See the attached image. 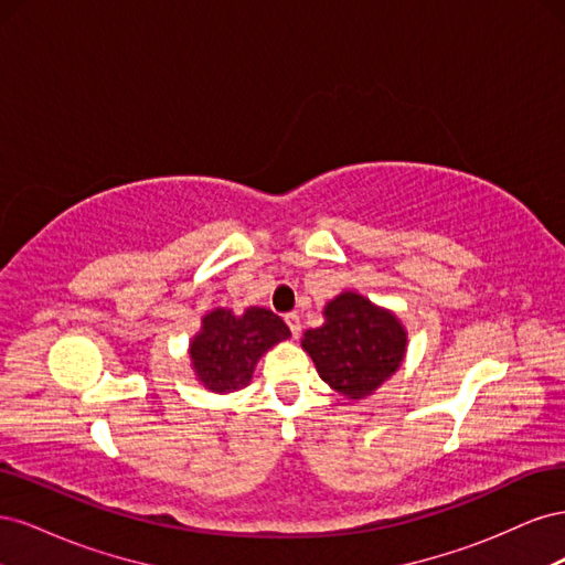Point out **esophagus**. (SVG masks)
Segmentation results:
<instances>
[{"instance_id":"34e87169","label":"esophagus","mask_w":565,"mask_h":565,"mask_svg":"<svg viewBox=\"0 0 565 565\" xmlns=\"http://www.w3.org/2000/svg\"><path fill=\"white\" fill-rule=\"evenodd\" d=\"M285 322H287L289 332H292V337L297 339V337L301 334V320H299V316H297V313H287V316H285Z\"/></svg>"}]
</instances>
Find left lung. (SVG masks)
Here are the masks:
<instances>
[{
  "label": "left lung",
  "instance_id": "obj_1",
  "mask_svg": "<svg viewBox=\"0 0 565 565\" xmlns=\"http://www.w3.org/2000/svg\"><path fill=\"white\" fill-rule=\"evenodd\" d=\"M324 322L303 332L301 349L311 355L320 380L349 401L372 396L398 372L407 353L403 320L353 289L322 309Z\"/></svg>",
  "mask_w": 565,
  "mask_h": 565
}]
</instances>
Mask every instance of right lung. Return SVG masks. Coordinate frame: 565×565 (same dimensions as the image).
<instances>
[{
    "instance_id": "add662e5",
    "label": "right lung",
    "mask_w": 565,
    "mask_h": 565,
    "mask_svg": "<svg viewBox=\"0 0 565 565\" xmlns=\"http://www.w3.org/2000/svg\"><path fill=\"white\" fill-rule=\"evenodd\" d=\"M289 337L282 318L264 306H247L243 313L216 306L200 318V330L188 341V358L195 380L210 393L226 396L247 386L259 358Z\"/></svg>"
}]
</instances>
